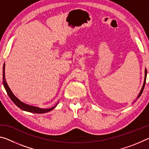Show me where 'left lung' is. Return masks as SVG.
<instances>
[{
  "instance_id": "1",
  "label": "left lung",
  "mask_w": 149,
  "mask_h": 149,
  "mask_svg": "<svg viewBox=\"0 0 149 149\" xmlns=\"http://www.w3.org/2000/svg\"><path fill=\"white\" fill-rule=\"evenodd\" d=\"M146 78H147V70L145 69V79H144V83H143V87H142V88H141V91H140V93H139V95H138V96L137 97V98H136V100H137V99H139V98L140 97V96L141 95V94H142V93H143V89H144V87H145V82H146ZM136 100H134V102H135V101H136Z\"/></svg>"
}]
</instances>
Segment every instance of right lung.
Returning <instances> with one entry per match:
<instances>
[{
    "instance_id": "obj_1",
    "label": "right lung",
    "mask_w": 149,
    "mask_h": 149,
    "mask_svg": "<svg viewBox=\"0 0 149 149\" xmlns=\"http://www.w3.org/2000/svg\"><path fill=\"white\" fill-rule=\"evenodd\" d=\"M2 79H3V85L4 89H6V93L9 97L10 98L11 100L13 101V102L16 104L17 107H19L20 109L23 110L24 111H26V112H31V113H35V114H43V113H46L48 112H50L52 110H53L54 108L56 107L57 104H58V102H57V104L54 106V107L50 108H41L39 107H34V106H31L29 104H26L23 102H22L19 99H17V98L14 95V93H12V91L8 87V84L6 81V79H5V64H4L3 65V71H2Z\"/></svg>"
}]
</instances>
